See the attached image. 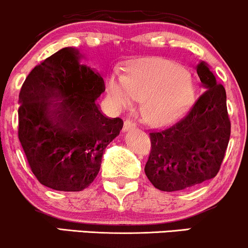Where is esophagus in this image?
<instances>
[{
	"label": "esophagus",
	"mask_w": 248,
	"mask_h": 248,
	"mask_svg": "<svg viewBox=\"0 0 248 248\" xmlns=\"http://www.w3.org/2000/svg\"><path fill=\"white\" fill-rule=\"evenodd\" d=\"M133 129H136V124L133 123L132 121H125V122H124L123 130L125 131V132H127V131L133 130Z\"/></svg>",
	"instance_id": "1"
}]
</instances>
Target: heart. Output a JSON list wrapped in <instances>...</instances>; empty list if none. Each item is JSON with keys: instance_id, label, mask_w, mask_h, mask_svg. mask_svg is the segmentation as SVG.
<instances>
[{"instance_id": "obj_1", "label": "heart", "mask_w": 248, "mask_h": 248, "mask_svg": "<svg viewBox=\"0 0 248 248\" xmlns=\"http://www.w3.org/2000/svg\"><path fill=\"white\" fill-rule=\"evenodd\" d=\"M108 100L115 109L131 106L140 97V109L150 124L164 126L188 111L196 98L194 78L182 66L164 58L131 61L124 74L113 72L106 78Z\"/></svg>"}]
</instances>
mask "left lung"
Masks as SVG:
<instances>
[{"label": "left lung", "mask_w": 248, "mask_h": 248, "mask_svg": "<svg viewBox=\"0 0 248 248\" xmlns=\"http://www.w3.org/2000/svg\"><path fill=\"white\" fill-rule=\"evenodd\" d=\"M195 68L204 93L179 123L150 133L145 174L162 191L187 190L215 177L228 148L231 123L225 89L204 61Z\"/></svg>", "instance_id": "left-lung-1"}]
</instances>
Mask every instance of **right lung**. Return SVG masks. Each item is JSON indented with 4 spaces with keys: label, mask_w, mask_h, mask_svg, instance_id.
Segmentation results:
<instances>
[{
    "label": "right lung",
    "mask_w": 248,
    "mask_h": 248,
    "mask_svg": "<svg viewBox=\"0 0 248 248\" xmlns=\"http://www.w3.org/2000/svg\"><path fill=\"white\" fill-rule=\"evenodd\" d=\"M83 57L74 47L60 49L32 69L19 93V141L38 181L54 190L88 187L123 127L96 103L104 81Z\"/></svg>",
    "instance_id": "1"
}]
</instances>
